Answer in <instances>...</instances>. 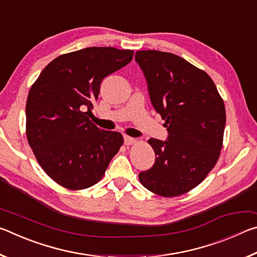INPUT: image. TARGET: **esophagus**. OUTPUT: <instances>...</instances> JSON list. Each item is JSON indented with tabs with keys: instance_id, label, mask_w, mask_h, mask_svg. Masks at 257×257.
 I'll return each instance as SVG.
<instances>
[{
	"instance_id": "obj_1",
	"label": "esophagus",
	"mask_w": 257,
	"mask_h": 257,
	"mask_svg": "<svg viewBox=\"0 0 257 257\" xmlns=\"http://www.w3.org/2000/svg\"><path fill=\"white\" fill-rule=\"evenodd\" d=\"M136 143V139L133 138V137H129V136H124V144L129 146V145H133Z\"/></svg>"
}]
</instances>
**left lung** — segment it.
I'll return each instance as SVG.
<instances>
[{
  "label": "left lung",
  "instance_id": "8db88e82",
  "mask_svg": "<svg viewBox=\"0 0 257 257\" xmlns=\"http://www.w3.org/2000/svg\"><path fill=\"white\" fill-rule=\"evenodd\" d=\"M151 102L164 120L168 141L149 139L155 163L139 173L141 184L163 197L188 193L205 179L219 160L225 107L207 73L176 54L137 51Z\"/></svg>",
  "mask_w": 257,
  "mask_h": 257
}]
</instances>
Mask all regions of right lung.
<instances>
[{
	"label": "right lung",
	"mask_w": 257,
	"mask_h": 257,
	"mask_svg": "<svg viewBox=\"0 0 257 257\" xmlns=\"http://www.w3.org/2000/svg\"><path fill=\"white\" fill-rule=\"evenodd\" d=\"M133 50L86 47L55 58L30 87L26 135L35 158L56 184L92 187L123 144L122 135L97 128L89 115L102 80L133 60Z\"/></svg>",
	"instance_id": "right-lung-1"
}]
</instances>
